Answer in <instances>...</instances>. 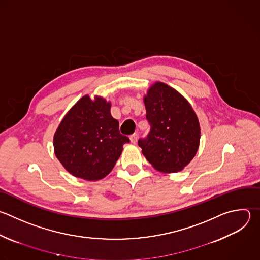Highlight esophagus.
<instances>
[{
  "mask_svg": "<svg viewBox=\"0 0 260 260\" xmlns=\"http://www.w3.org/2000/svg\"><path fill=\"white\" fill-rule=\"evenodd\" d=\"M138 139H139V135L138 134H134L129 137V140H131V143L133 144H136L138 142Z\"/></svg>",
  "mask_w": 260,
  "mask_h": 260,
  "instance_id": "34e87169",
  "label": "esophagus"
}]
</instances>
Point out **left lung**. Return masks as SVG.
<instances>
[{"label": "left lung", "instance_id": "1", "mask_svg": "<svg viewBox=\"0 0 260 260\" xmlns=\"http://www.w3.org/2000/svg\"><path fill=\"white\" fill-rule=\"evenodd\" d=\"M150 132L138 144L152 166L164 174L184 169L195 157L200 124L191 104L178 91L156 81L144 97Z\"/></svg>", "mask_w": 260, "mask_h": 260}]
</instances>
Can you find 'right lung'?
<instances>
[{"label":"right lung","mask_w":260,"mask_h":260,"mask_svg":"<svg viewBox=\"0 0 260 260\" xmlns=\"http://www.w3.org/2000/svg\"><path fill=\"white\" fill-rule=\"evenodd\" d=\"M111 103L96 96H83L67 112L53 139L55 155L76 178L98 181L105 178L129 139L119 133L111 116Z\"/></svg>","instance_id":"obj_1"}]
</instances>
